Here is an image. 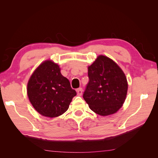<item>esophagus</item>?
<instances>
[{"mask_svg": "<svg viewBox=\"0 0 158 158\" xmlns=\"http://www.w3.org/2000/svg\"><path fill=\"white\" fill-rule=\"evenodd\" d=\"M76 92H77V95H78V96H81V95H82V92H83V89L82 88H78L77 89V90H76Z\"/></svg>", "mask_w": 158, "mask_h": 158, "instance_id": "obj_1", "label": "esophagus"}]
</instances>
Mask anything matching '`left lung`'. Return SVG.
Here are the masks:
<instances>
[{"mask_svg":"<svg viewBox=\"0 0 158 158\" xmlns=\"http://www.w3.org/2000/svg\"><path fill=\"white\" fill-rule=\"evenodd\" d=\"M88 69L89 81L83 98L89 107L103 117L117 113L127 95L128 82L124 72L113 60L102 55Z\"/></svg>","mask_w":158,"mask_h":158,"instance_id":"8db88e82","label":"left lung"}]
</instances>
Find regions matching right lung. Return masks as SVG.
I'll use <instances>...</instances> for the list:
<instances>
[{
  "label": "right lung",
  "mask_w": 158,
  "mask_h": 158,
  "mask_svg": "<svg viewBox=\"0 0 158 158\" xmlns=\"http://www.w3.org/2000/svg\"><path fill=\"white\" fill-rule=\"evenodd\" d=\"M27 94L36 111L44 117L54 118L67 111L76 92L71 88L69 80L62 75L59 65L46 60L31 75Z\"/></svg>",
  "instance_id": "obj_1"
}]
</instances>
